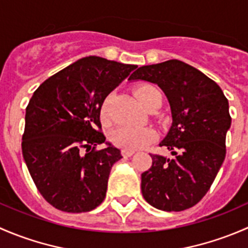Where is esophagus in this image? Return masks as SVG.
<instances>
[{
  "mask_svg": "<svg viewBox=\"0 0 248 248\" xmlns=\"http://www.w3.org/2000/svg\"><path fill=\"white\" fill-rule=\"evenodd\" d=\"M133 154H134L133 150H126V149L122 150V156L124 157H131Z\"/></svg>",
  "mask_w": 248,
  "mask_h": 248,
  "instance_id": "esophagus-1",
  "label": "esophagus"
}]
</instances>
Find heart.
Returning <instances> with one entry per match:
<instances>
[{
    "label": "heart",
    "instance_id": "heart-1",
    "mask_svg": "<svg viewBox=\"0 0 248 248\" xmlns=\"http://www.w3.org/2000/svg\"><path fill=\"white\" fill-rule=\"evenodd\" d=\"M137 97L140 103L149 108L150 106L156 103L157 101L162 102V94L158 89L154 85H141L136 91ZM109 99L104 102L101 109V119L103 122L109 121ZM157 139V132L150 127H121L116 129L111 136V141L119 147H124L126 150H138L145 147Z\"/></svg>",
    "mask_w": 248,
    "mask_h": 248
}]
</instances>
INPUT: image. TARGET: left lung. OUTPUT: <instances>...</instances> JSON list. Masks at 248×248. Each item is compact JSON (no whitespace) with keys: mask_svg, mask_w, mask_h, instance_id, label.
<instances>
[{"mask_svg":"<svg viewBox=\"0 0 248 248\" xmlns=\"http://www.w3.org/2000/svg\"><path fill=\"white\" fill-rule=\"evenodd\" d=\"M128 80L158 85L171 109V127L159 146L174 157L151 155V168L141 174L142 197L163 211L189 209L206 194L226 158L228 99L214 80L179 60L139 67Z\"/></svg>","mask_w":248,"mask_h":248,"instance_id":"left-lung-1","label":"left lung"}]
</instances>
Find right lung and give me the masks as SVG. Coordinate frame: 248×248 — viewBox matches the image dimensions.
<instances>
[{
	"mask_svg": "<svg viewBox=\"0 0 248 248\" xmlns=\"http://www.w3.org/2000/svg\"><path fill=\"white\" fill-rule=\"evenodd\" d=\"M137 67L84 57L46 79L30 99L22 156L39 193L56 209L87 212L106 198L111 167L122 156L106 141L99 115L107 96ZM104 142L108 147L97 150Z\"/></svg>",
	"mask_w": 248,
	"mask_h": 248,
	"instance_id": "obj_1",
	"label": "right lung"
}]
</instances>
